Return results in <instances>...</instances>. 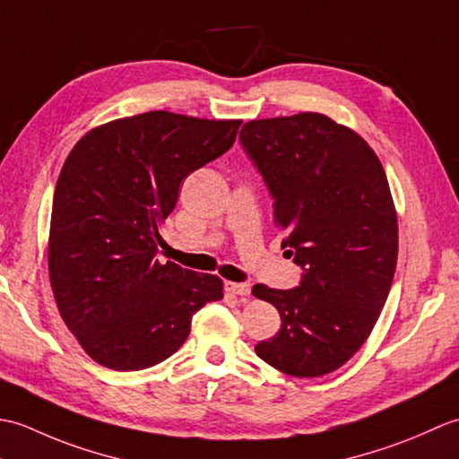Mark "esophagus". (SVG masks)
Wrapping results in <instances>:
<instances>
[{
  "label": "esophagus",
  "instance_id": "34e87169",
  "mask_svg": "<svg viewBox=\"0 0 459 459\" xmlns=\"http://www.w3.org/2000/svg\"><path fill=\"white\" fill-rule=\"evenodd\" d=\"M227 291H229V294L247 298V296H250V286L248 284H238V281H227Z\"/></svg>",
  "mask_w": 459,
  "mask_h": 459
}]
</instances>
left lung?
Masks as SVG:
<instances>
[{
    "label": "left lung",
    "mask_w": 459,
    "mask_h": 459,
    "mask_svg": "<svg viewBox=\"0 0 459 459\" xmlns=\"http://www.w3.org/2000/svg\"><path fill=\"white\" fill-rule=\"evenodd\" d=\"M238 138L274 197L281 248L304 270L294 290L252 288L281 317L256 355L290 377L333 373L370 335L394 278L398 222L383 163L317 112L250 120Z\"/></svg>",
    "instance_id": "obj_1"
}]
</instances>
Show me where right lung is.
Masks as SVG:
<instances>
[{
  "label": "right lung",
  "mask_w": 459,
  "mask_h": 459,
  "mask_svg": "<svg viewBox=\"0 0 459 459\" xmlns=\"http://www.w3.org/2000/svg\"><path fill=\"white\" fill-rule=\"evenodd\" d=\"M242 120L168 110L96 126L56 179L48 280L68 331L114 370L161 363L189 337L191 317L222 298V280L161 264V224L189 173L237 140Z\"/></svg>",
  "instance_id": "right-lung-1"
}]
</instances>
